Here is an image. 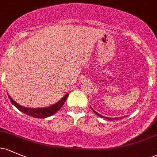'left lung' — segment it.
<instances>
[{
    "mask_svg": "<svg viewBox=\"0 0 157 157\" xmlns=\"http://www.w3.org/2000/svg\"><path fill=\"white\" fill-rule=\"evenodd\" d=\"M91 109H92V111H93L95 113H96V114L97 115V116L100 117H102V118H105V119H106V120H119V119H120V118H122V117H115V118H111V117H107L102 116L101 114H100V113H97V111H95L94 110V109H92V108H91ZM127 117V116H124V117Z\"/></svg>",
    "mask_w": 157,
    "mask_h": 157,
    "instance_id": "8db88e82",
    "label": "left lung"
}]
</instances>
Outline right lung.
<instances>
[{"instance_id":"obj_1","label":"right lung","mask_w":157,"mask_h":157,"mask_svg":"<svg viewBox=\"0 0 157 157\" xmlns=\"http://www.w3.org/2000/svg\"><path fill=\"white\" fill-rule=\"evenodd\" d=\"M9 98H10V101L12 102V103L17 108V109L20 110L21 111H22L23 113H26V114L29 115V116L35 118H46L48 117H51L53 114H55L56 112L60 110L62 106L64 105V103L66 102V100H67L68 94H66V95L60 99L58 102H57L56 103L53 104V105L48 106V107H44V108H27L24 107V106H22L19 105L18 103H17L10 96L8 93Z\"/></svg>"}]
</instances>
